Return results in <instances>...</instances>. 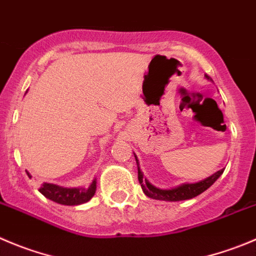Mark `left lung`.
<instances>
[{
	"instance_id": "8db88e82",
	"label": "left lung",
	"mask_w": 256,
	"mask_h": 256,
	"mask_svg": "<svg viewBox=\"0 0 256 256\" xmlns=\"http://www.w3.org/2000/svg\"><path fill=\"white\" fill-rule=\"evenodd\" d=\"M206 78L210 79L208 75H206ZM136 160H137L138 163L137 157H136ZM222 172L224 170H220V171H218L216 174H214L212 176L208 177V178L204 180V181L197 182V184H184L176 187V188L160 190L154 187L153 184H150V182L143 177V174L140 172V167H138V181H140L143 192H144L148 197H150V198L163 200V201H182V200H188L192 198V197L198 196L200 194H202L204 191H206V190H208L211 184H214V182L222 174Z\"/></svg>"
}]
</instances>
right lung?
I'll return each instance as SVG.
<instances>
[{
    "label": "right lung",
    "mask_w": 256,
    "mask_h": 256,
    "mask_svg": "<svg viewBox=\"0 0 256 256\" xmlns=\"http://www.w3.org/2000/svg\"><path fill=\"white\" fill-rule=\"evenodd\" d=\"M28 176L31 177L28 172ZM96 190V182L93 181L88 188L84 187H78V188H68V187L58 186L52 184H42L38 187V191L54 202H58L60 205L74 206L80 204L88 202L92 197L94 196Z\"/></svg>",
    "instance_id": "add662e5"
}]
</instances>
